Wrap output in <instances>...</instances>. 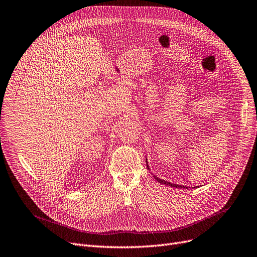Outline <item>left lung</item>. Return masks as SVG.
Segmentation results:
<instances>
[{
	"mask_svg": "<svg viewBox=\"0 0 257 257\" xmlns=\"http://www.w3.org/2000/svg\"><path fill=\"white\" fill-rule=\"evenodd\" d=\"M146 164H147V168L149 169V166H148V163H147V160H146ZM154 176V178L156 181H158L159 183H161V184H164V185H168V186H170V187H175V188H187V187H184V186H181V185H175V184H171L170 182H167V181H163V180H161V178H159L158 176H155V175H153Z\"/></svg>",
	"mask_w": 257,
	"mask_h": 257,
	"instance_id": "left-lung-1",
	"label": "left lung"
}]
</instances>
